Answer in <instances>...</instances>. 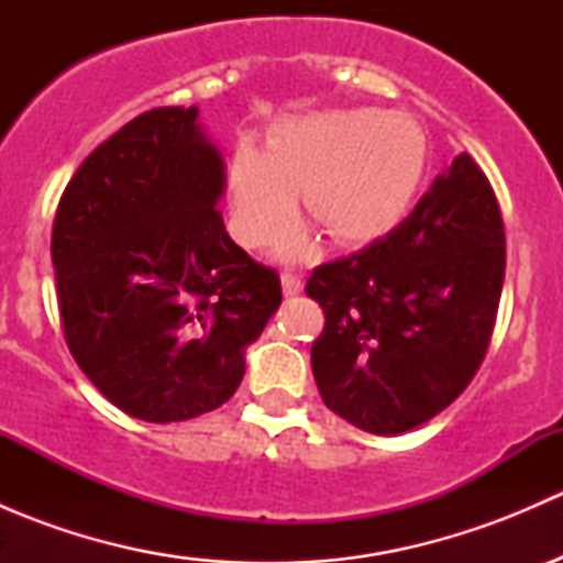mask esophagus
Returning <instances> with one entry per match:
<instances>
[{"label": "esophagus", "mask_w": 563, "mask_h": 563, "mask_svg": "<svg viewBox=\"0 0 563 563\" xmlns=\"http://www.w3.org/2000/svg\"><path fill=\"white\" fill-rule=\"evenodd\" d=\"M280 283H283V294H286V297H294V294L302 291L305 277L299 275V272L286 269V272H283V275H280Z\"/></svg>", "instance_id": "obj_1"}]
</instances>
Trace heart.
I'll use <instances>...</instances> for the list:
<instances>
[{
	"label": "heart",
	"mask_w": 563,
	"mask_h": 563,
	"mask_svg": "<svg viewBox=\"0 0 563 563\" xmlns=\"http://www.w3.org/2000/svg\"><path fill=\"white\" fill-rule=\"evenodd\" d=\"M428 172V141L402 113L378 108L283 119L266 133V152L240 144L229 161L231 234L250 250L283 240L310 214L343 245L389 234L411 209ZM310 250L308 234L288 236L286 258Z\"/></svg>",
	"instance_id": "obj_1"
}]
</instances>
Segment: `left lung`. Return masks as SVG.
Instances as JSON below:
<instances>
[{"instance_id":"left-lung-1","label":"left lung","mask_w":563,"mask_h":563,"mask_svg":"<svg viewBox=\"0 0 563 563\" xmlns=\"http://www.w3.org/2000/svg\"><path fill=\"white\" fill-rule=\"evenodd\" d=\"M504 242L496 192L463 152L384 240L316 266L310 365L329 411L397 435L457 400L496 327Z\"/></svg>"}]
</instances>
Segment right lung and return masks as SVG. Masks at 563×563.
Wrapping results in <instances>:
<instances>
[{"label": "right lung", "instance_id": "1", "mask_svg": "<svg viewBox=\"0 0 563 563\" xmlns=\"http://www.w3.org/2000/svg\"><path fill=\"white\" fill-rule=\"evenodd\" d=\"M196 119L163 106L117 130L67 181L51 231L67 349L144 422L223 406L283 299L280 275L225 231L223 157Z\"/></svg>", "mask_w": 563, "mask_h": 563}]
</instances>
